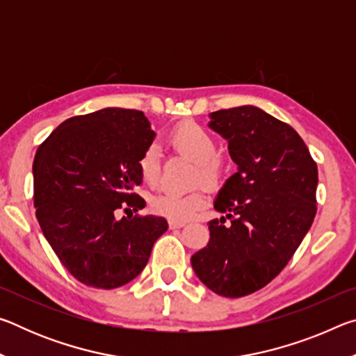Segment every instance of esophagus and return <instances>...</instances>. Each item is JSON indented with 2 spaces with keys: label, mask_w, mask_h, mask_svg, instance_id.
<instances>
[{
  "label": "esophagus",
  "mask_w": 356,
  "mask_h": 356,
  "mask_svg": "<svg viewBox=\"0 0 356 356\" xmlns=\"http://www.w3.org/2000/svg\"><path fill=\"white\" fill-rule=\"evenodd\" d=\"M185 226L184 221H176V220H170V227L171 229H177V227H182Z\"/></svg>",
  "instance_id": "34e87169"
}]
</instances>
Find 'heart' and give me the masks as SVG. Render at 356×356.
I'll list each match as a JSON object with an SVG mask.
<instances>
[{"label":"heart","instance_id":"b5f03b06","mask_svg":"<svg viewBox=\"0 0 356 356\" xmlns=\"http://www.w3.org/2000/svg\"><path fill=\"white\" fill-rule=\"evenodd\" d=\"M171 146L196 163V182L215 186L221 179V161L216 159V144L206 130L196 124H184L172 131L170 136ZM138 170L143 182L155 186L160 177L159 152L154 146L144 150L138 161ZM206 204V197L201 191H191L186 195L176 193H160L152 197L150 207L155 213L166 218L185 221L195 216Z\"/></svg>","mask_w":356,"mask_h":356}]
</instances>
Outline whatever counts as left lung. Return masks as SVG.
<instances>
[{"label":"left lung","instance_id":"left-lung-1","mask_svg":"<svg viewBox=\"0 0 356 356\" xmlns=\"http://www.w3.org/2000/svg\"><path fill=\"white\" fill-rule=\"evenodd\" d=\"M237 171L221 186L210 238L191 256L202 284L227 298L267 286L308 234L316 216L317 165L291 125L252 105L209 114Z\"/></svg>","mask_w":356,"mask_h":356}]
</instances>
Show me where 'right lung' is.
<instances>
[{
    "label": "right lung",
    "instance_id": "right-lung-1",
    "mask_svg": "<svg viewBox=\"0 0 356 356\" xmlns=\"http://www.w3.org/2000/svg\"><path fill=\"white\" fill-rule=\"evenodd\" d=\"M155 140L141 111L104 108L59 125L34 156V207L42 232L72 276L116 289L143 272L163 216L116 220V210L146 206L134 191L138 161Z\"/></svg>",
    "mask_w": 356,
    "mask_h": 356
}]
</instances>
